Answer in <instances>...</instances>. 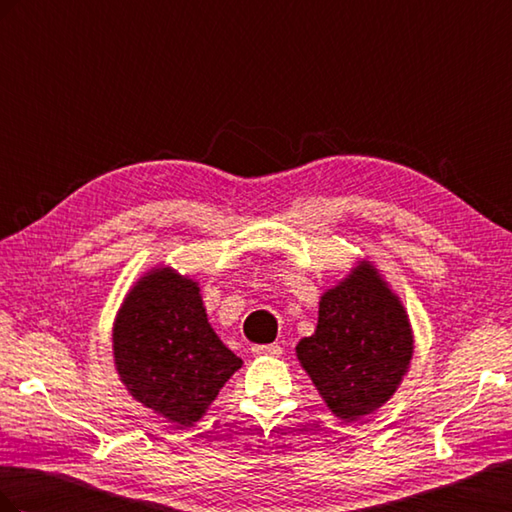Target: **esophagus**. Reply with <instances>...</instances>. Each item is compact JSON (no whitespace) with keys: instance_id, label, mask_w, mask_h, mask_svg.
<instances>
[{"instance_id":"34e87169","label":"esophagus","mask_w":512,"mask_h":512,"mask_svg":"<svg viewBox=\"0 0 512 512\" xmlns=\"http://www.w3.org/2000/svg\"><path fill=\"white\" fill-rule=\"evenodd\" d=\"M252 352H254L256 356H280V354H282V348L277 346V344H267V346L256 344V346H252Z\"/></svg>"}]
</instances>
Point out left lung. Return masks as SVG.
<instances>
[{
    "instance_id": "8db88e82",
    "label": "left lung",
    "mask_w": 512,
    "mask_h": 512,
    "mask_svg": "<svg viewBox=\"0 0 512 512\" xmlns=\"http://www.w3.org/2000/svg\"><path fill=\"white\" fill-rule=\"evenodd\" d=\"M412 352L406 307L369 260L322 294L316 331L297 344L301 367L342 421L382 408L408 374Z\"/></svg>"
}]
</instances>
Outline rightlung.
Segmentation results:
<instances>
[{
  "label": "right lung",
  "instance_id": "1",
  "mask_svg": "<svg viewBox=\"0 0 512 512\" xmlns=\"http://www.w3.org/2000/svg\"><path fill=\"white\" fill-rule=\"evenodd\" d=\"M113 356L128 393L177 427L200 421L243 365L211 329L198 282L173 267H153L128 290Z\"/></svg>",
  "mask_w": 512,
  "mask_h": 512
}]
</instances>
